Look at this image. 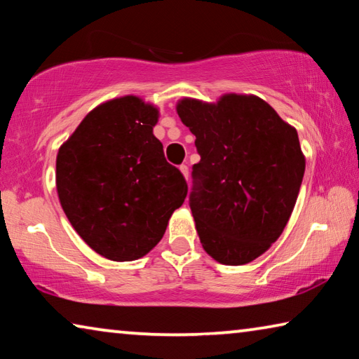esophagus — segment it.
<instances>
[{
    "label": "esophagus",
    "mask_w": 359,
    "mask_h": 359,
    "mask_svg": "<svg viewBox=\"0 0 359 359\" xmlns=\"http://www.w3.org/2000/svg\"><path fill=\"white\" fill-rule=\"evenodd\" d=\"M179 169H180V172L185 175V179H188V166L187 165H180Z\"/></svg>",
    "instance_id": "esophagus-1"
}]
</instances>
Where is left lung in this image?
Segmentation results:
<instances>
[{
	"mask_svg": "<svg viewBox=\"0 0 359 359\" xmlns=\"http://www.w3.org/2000/svg\"><path fill=\"white\" fill-rule=\"evenodd\" d=\"M177 114L201 156L190 209L204 250L222 264L250 263L280 238L296 204L306 171L297 133L258 96L185 98Z\"/></svg>",
	"mask_w": 359,
	"mask_h": 359,
	"instance_id": "obj_1",
	"label": "left lung"
}]
</instances>
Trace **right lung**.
<instances>
[{"mask_svg": "<svg viewBox=\"0 0 359 359\" xmlns=\"http://www.w3.org/2000/svg\"><path fill=\"white\" fill-rule=\"evenodd\" d=\"M158 111L136 96L93 109L58 150L57 190L66 217L112 261L147 255L184 204L187 180L154 136Z\"/></svg>", "mask_w": 359, "mask_h": 359, "instance_id": "obj_1", "label": "right lung"}]
</instances>
